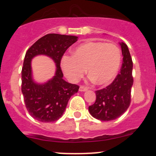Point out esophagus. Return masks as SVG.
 Masks as SVG:
<instances>
[{
	"label": "esophagus",
	"instance_id": "34e87169",
	"mask_svg": "<svg viewBox=\"0 0 156 156\" xmlns=\"http://www.w3.org/2000/svg\"><path fill=\"white\" fill-rule=\"evenodd\" d=\"M87 89L88 88L87 87L81 85V86H80V87H79V91H81V92H82V91H86Z\"/></svg>",
	"mask_w": 156,
	"mask_h": 156
}]
</instances>
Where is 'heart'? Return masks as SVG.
Instances as JSON below:
<instances>
[{"label": "heart", "instance_id": "1", "mask_svg": "<svg viewBox=\"0 0 156 156\" xmlns=\"http://www.w3.org/2000/svg\"><path fill=\"white\" fill-rule=\"evenodd\" d=\"M122 53L117 45L101 41H88L78 47L72 56H65L61 66L67 78L77 82L87 72L98 85H107L117 76Z\"/></svg>", "mask_w": 156, "mask_h": 156}]
</instances>
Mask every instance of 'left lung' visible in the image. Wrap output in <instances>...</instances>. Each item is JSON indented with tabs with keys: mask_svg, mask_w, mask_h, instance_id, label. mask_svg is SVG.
<instances>
[{
	"mask_svg": "<svg viewBox=\"0 0 156 156\" xmlns=\"http://www.w3.org/2000/svg\"><path fill=\"white\" fill-rule=\"evenodd\" d=\"M120 45L123 56L120 72L112 84L96 91L95 103L88 108L91 115L100 121L107 122L118 119L130 106L133 83V62L126 44L122 42Z\"/></svg>",
	"mask_w": 156,
	"mask_h": 156,
	"instance_id": "8db88e82",
	"label": "left lung"
}]
</instances>
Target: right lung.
Returning a JSON list of instances; mask_svg holds the SVG:
<instances>
[{"label":"right lung","mask_w":156,"mask_h":156,"mask_svg":"<svg viewBox=\"0 0 156 156\" xmlns=\"http://www.w3.org/2000/svg\"><path fill=\"white\" fill-rule=\"evenodd\" d=\"M78 37L59 34H48L30 47L25 56L22 69V92L30 115L41 122H53L62 117L68 101L77 93L79 86L63 80L60 67L62 56ZM37 55H46L57 66L55 76L44 84L35 83L31 76L30 61Z\"/></svg>","instance_id":"1"}]
</instances>
